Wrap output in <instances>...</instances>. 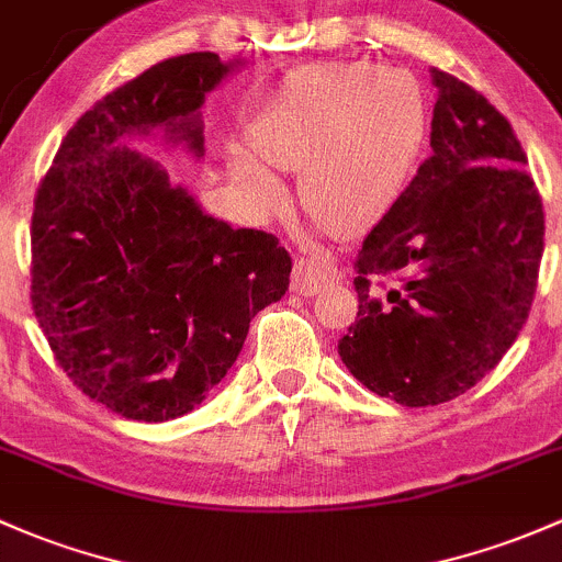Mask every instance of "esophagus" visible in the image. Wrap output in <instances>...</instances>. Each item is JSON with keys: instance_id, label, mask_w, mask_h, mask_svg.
Here are the masks:
<instances>
[{"instance_id": "esophagus-1", "label": "esophagus", "mask_w": 562, "mask_h": 562, "mask_svg": "<svg viewBox=\"0 0 562 562\" xmlns=\"http://www.w3.org/2000/svg\"><path fill=\"white\" fill-rule=\"evenodd\" d=\"M341 277L339 266L323 258H299L293 266V291L301 296H317L328 282H336Z\"/></svg>"}]
</instances>
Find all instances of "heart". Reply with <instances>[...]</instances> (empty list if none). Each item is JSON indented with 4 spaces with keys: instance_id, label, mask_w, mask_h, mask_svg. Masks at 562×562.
Instances as JSON below:
<instances>
[{
    "instance_id": "b5f03b06",
    "label": "heart",
    "mask_w": 562,
    "mask_h": 562,
    "mask_svg": "<svg viewBox=\"0 0 562 562\" xmlns=\"http://www.w3.org/2000/svg\"><path fill=\"white\" fill-rule=\"evenodd\" d=\"M425 97L412 72L374 61L301 67L263 112L250 150H228L247 204L274 212L282 172L299 175L306 215L339 234L382 221L404 193L425 139Z\"/></svg>"
}]
</instances>
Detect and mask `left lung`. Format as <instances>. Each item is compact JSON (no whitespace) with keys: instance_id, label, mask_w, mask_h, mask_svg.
<instances>
[{"instance_id":"left-lung-1","label":"left lung","mask_w":562,"mask_h":562,"mask_svg":"<svg viewBox=\"0 0 562 562\" xmlns=\"http://www.w3.org/2000/svg\"><path fill=\"white\" fill-rule=\"evenodd\" d=\"M430 158L356 258L358 317L339 356L404 406L458 398L528 321L544 206L512 123L480 91L430 69Z\"/></svg>"}]
</instances>
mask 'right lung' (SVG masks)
I'll use <instances>...</instances> for the list:
<instances>
[{"label": "right lung", "instance_id": "add662e5", "mask_svg": "<svg viewBox=\"0 0 562 562\" xmlns=\"http://www.w3.org/2000/svg\"><path fill=\"white\" fill-rule=\"evenodd\" d=\"M228 69L217 53H186L123 82L69 128L34 196V317L64 374L126 420L196 409L291 285L274 234L204 215L123 145L167 128L202 156L199 108Z\"/></svg>", "mask_w": 562, "mask_h": 562}]
</instances>
